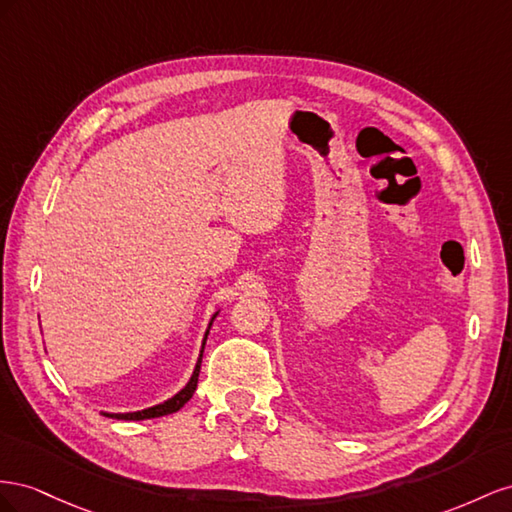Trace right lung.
Segmentation results:
<instances>
[{"mask_svg":"<svg viewBox=\"0 0 512 512\" xmlns=\"http://www.w3.org/2000/svg\"><path fill=\"white\" fill-rule=\"evenodd\" d=\"M216 315H218V311H216V313L210 317V321H208V328H206V332H203V341H201L199 358H197V362H195L193 375H191V379H188L186 386H184L182 390L175 392L173 397L165 399L163 403H156V405H152V407H145V410H137V412H120V414H115V412H102V416H107V418H115V420H150V418H158V416H167V414L178 412L180 407H184V403L191 401L193 392L197 390V379H199V369H201L203 347H206V339H208L210 328H212V321L216 319Z\"/></svg>","mask_w":512,"mask_h":512,"instance_id":"right-lung-1","label":"right lung"}]
</instances>
